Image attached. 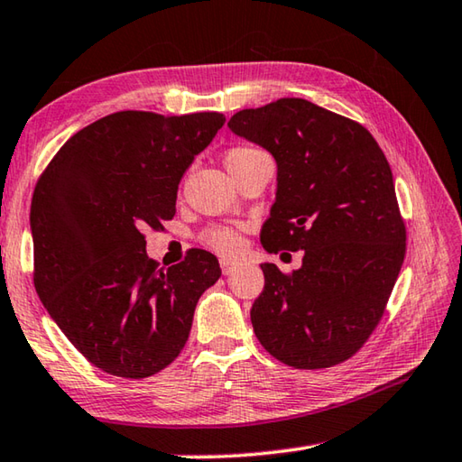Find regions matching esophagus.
Segmentation results:
<instances>
[{
    "mask_svg": "<svg viewBox=\"0 0 462 462\" xmlns=\"http://www.w3.org/2000/svg\"><path fill=\"white\" fill-rule=\"evenodd\" d=\"M220 266H222V273L224 274H230L234 268H236V263H234V260H228V258H222L220 260Z\"/></svg>",
    "mask_w": 462,
    "mask_h": 462,
    "instance_id": "esophagus-1",
    "label": "esophagus"
}]
</instances>
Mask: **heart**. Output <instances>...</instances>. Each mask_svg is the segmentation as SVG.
I'll return each instance as SVG.
<instances>
[{"label": "heart", "mask_w": 462, "mask_h": 462, "mask_svg": "<svg viewBox=\"0 0 462 462\" xmlns=\"http://www.w3.org/2000/svg\"><path fill=\"white\" fill-rule=\"evenodd\" d=\"M258 155H264V151H260L258 147H253V145H236L226 153V167H228L230 171H234ZM199 240H202L204 246H208L209 250H214L216 254H222V256L238 254L242 248V236L236 230L230 228V226H209V228L202 232Z\"/></svg>", "instance_id": "1"}]
</instances>
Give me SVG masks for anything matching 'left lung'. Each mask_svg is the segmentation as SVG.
<instances>
[{
    "mask_svg": "<svg viewBox=\"0 0 462 462\" xmlns=\"http://www.w3.org/2000/svg\"><path fill=\"white\" fill-rule=\"evenodd\" d=\"M228 127L276 162L266 253L305 250L291 274L260 264L250 309L263 347L297 370L346 362L380 323L406 254L388 159L362 125L305 98L245 108Z\"/></svg>",
    "mask_w": 462,
    "mask_h": 462,
    "instance_id": "8db88e82",
    "label": "left lung"
}]
</instances>
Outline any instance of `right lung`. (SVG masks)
<instances>
[{
	"label": "right lung",
	"instance_id": "add662e5",
	"mask_svg": "<svg viewBox=\"0 0 462 462\" xmlns=\"http://www.w3.org/2000/svg\"><path fill=\"white\" fill-rule=\"evenodd\" d=\"M226 116L121 111L66 141L33 189V287L69 341L100 370L141 380L189 337L202 292L220 279L206 250L159 268L145 228L175 216L178 186Z\"/></svg>",
	"mask_w": 462,
	"mask_h": 462
}]
</instances>
